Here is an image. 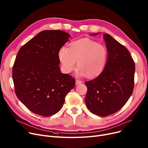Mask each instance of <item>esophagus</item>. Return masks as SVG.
I'll use <instances>...</instances> for the list:
<instances>
[{"mask_svg": "<svg viewBox=\"0 0 148 148\" xmlns=\"http://www.w3.org/2000/svg\"><path fill=\"white\" fill-rule=\"evenodd\" d=\"M82 83V82L80 81V80H75V84L76 85H79V84H80Z\"/></svg>", "mask_w": 148, "mask_h": 148, "instance_id": "obj_1", "label": "esophagus"}]
</instances>
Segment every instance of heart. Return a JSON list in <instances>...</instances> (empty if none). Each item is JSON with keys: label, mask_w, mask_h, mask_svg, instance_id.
I'll list each match as a JSON object with an SVG mask.
<instances>
[{"label": "heart", "mask_w": 148, "mask_h": 148, "mask_svg": "<svg viewBox=\"0 0 148 148\" xmlns=\"http://www.w3.org/2000/svg\"><path fill=\"white\" fill-rule=\"evenodd\" d=\"M107 51L106 47L89 38H83L69 44V49L62 47L59 58L64 71L72 72L77 62V74L93 78L102 73L106 66Z\"/></svg>", "instance_id": "b5f03b06"}]
</instances>
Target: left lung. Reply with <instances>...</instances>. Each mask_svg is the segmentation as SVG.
I'll list each match as a JSON object with an SVG mask.
<instances>
[{"instance_id":"8db88e82","label":"left lung","mask_w":148,"mask_h":148,"mask_svg":"<svg viewBox=\"0 0 148 148\" xmlns=\"http://www.w3.org/2000/svg\"><path fill=\"white\" fill-rule=\"evenodd\" d=\"M103 38L108 53L107 63L97 77L84 82L88 88L85 103L92 113L107 116L121 109L133 93L135 63L125 46L109 34H104Z\"/></svg>"}]
</instances>
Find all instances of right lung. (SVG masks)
I'll use <instances>...</instances> for the list:
<instances>
[{
	"label": "right lung",
	"instance_id": "obj_1",
	"mask_svg": "<svg viewBox=\"0 0 148 148\" xmlns=\"http://www.w3.org/2000/svg\"><path fill=\"white\" fill-rule=\"evenodd\" d=\"M70 35L60 30L41 31L19 50L12 68L15 92L34 113L50 116L58 113L75 79L60 71L59 51Z\"/></svg>",
	"mask_w": 148,
	"mask_h": 148
}]
</instances>
